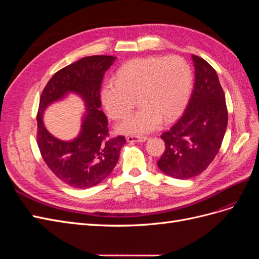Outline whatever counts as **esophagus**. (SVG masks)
<instances>
[{
    "mask_svg": "<svg viewBox=\"0 0 259 259\" xmlns=\"http://www.w3.org/2000/svg\"><path fill=\"white\" fill-rule=\"evenodd\" d=\"M148 137L146 136H127L126 140L128 143H145Z\"/></svg>",
    "mask_w": 259,
    "mask_h": 259,
    "instance_id": "obj_1",
    "label": "esophagus"
}]
</instances>
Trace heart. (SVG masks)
<instances>
[{
  "label": "heart",
  "mask_w": 259,
  "mask_h": 259,
  "mask_svg": "<svg viewBox=\"0 0 259 259\" xmlns=\"http://www.w3.org/2000/svg\"><path fill=\"white\" fill-rule=\"evenodd\" d=\"M192 82L188 62L178 56L145 57L125 64L117 80L107 81L101 101L109 116L122 119L138 97L139 110L116 125V132L145 135L158 130L164 122L174 121L189 97Z\"/></svg>",
  "instance_id": "b5f03b06"
}]
</instances>
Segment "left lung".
Here are the masks:
<instances>
[{"instance_id":"8db88e82","label":"left lung","mask_w":259,"mask_h":259,"mask_svg":"<svg viewBox=\"0 0 259 259\" xmlns=\"http://www.w3.org/2000/svg\"><path fill=\"white\" fill-rule=\"evenodd\" d=\"M194 85L182 117L161 138L165 151L158 161L162 173L176 179L200 175L214 160L228 124L226 98L215 70L192 55Z\"/></svg>"}]
</instances>
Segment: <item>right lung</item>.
<instances>
[{
	"label": "right lung",
	"mask_w": 259,
	"mask_h": 259,
	"mask_svg": "<svg viewBox=\"0 0 259 259\" xmlns=\"http://www.w3.org/2000/svg\"><path fill=\"white\" fill-rule=\"evenodd\" d=\"M115 57H84L55 73L46 84L37 112V146L43 160L61 182L86 189L103 182L112 173L120 151L126 143L123 136L108 138V120L100 110V88L104 75ZM70 95L84 104L80 132L74 139L62 141L46 128L42 117L53 103Z\"/></svg>",
	"instance_id": "1"
}]
</instances>
